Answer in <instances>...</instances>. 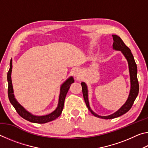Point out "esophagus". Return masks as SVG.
I'll use <instances>...</instances> for the list:
<instances>
[{"label": "esophagus", "mask_w": 148, "mask_h": 148, "mask_svg": "<svg viewBox=\"0 0 148 148\" xmlns=\"http://www.w3.org/2000/svg\"><path fill=\"white\" fill-rule=\"evenodd\" d=\"M73 75L74 76L76 77H80L82 76L81 71H80L78 69H76L73 71Z\"/></svg>", "instance_id": "obj_1"}]
</instances>
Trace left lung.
<instances>
[{"label":"left lung","instance_id":"1","mask_svg":"<svg viewBox=\"0 0 148 148\" xmlns=\"http://www.w3.org/2000/svg\"><path fill=\"white\" fill-rule=\"evenodd\" d=\"M112 36H113L114 39L113 48L116 50H119V51H121L123 54L125 56V58L127 59L129 64L130 77H131V91H130L128 99H127L126 102H125L124 105H123V106L119 110H117L116 112H115L113 114L110 115V116H98L97 114L94 113L89 107L88 101V93H87L88 91H87V87L86 84H85L84 82H82L81 83L84 99L85 102H86L87 107L88 108V109L91 111V114L92 115H94L95 116L98 117L99 118L106 119L116 118V117H119L122 116V115L125 114V113H127V112L131 108L132 104H133L135 99H136V97L138 96V95L139 92V84L137 78V66L136 62H135L134 57L131 53V49L125 44L121 38H120L119 36H117V35L113 34Z\"/></svg>","mask_w":148,"mask_h":148}]
</instances>
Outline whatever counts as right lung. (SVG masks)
I'll return each mask as SVG.
<instances>
[{
    "label": "right lung",
    "mask_w": 148,
    "mask_h": 148,
    "mask_svg": "<svg viewBox=\"0 0 148 148\" xmlns=\"http://www.w3.org/2000/svg\"><path fill=\"white\" fill-rule=\"evenodd\" d=\"M12 59L10 60V69L7 74V79L8 82V95L10 102L13 105L14 108L16 109V112H17L20 116L23 117V119L27 120L30 122L35 123H46L49 121H53V120L57 119V117L60 116L61 114L62 109L64 107V99L66 97V95L68 92L71 85L74 82V79L72 77H69L66 82H64L62 84L61 87V91H60V95L59 99V103L57 108L56 110L46 116H33L31 114H30L27 110L24 108L23 106L20 105L18 102H17L16 99L14 98L13 87H12V79H11V74H12Z\"/></svg>",
    "instance_id": "right-lung-1"
}]
</instances>
